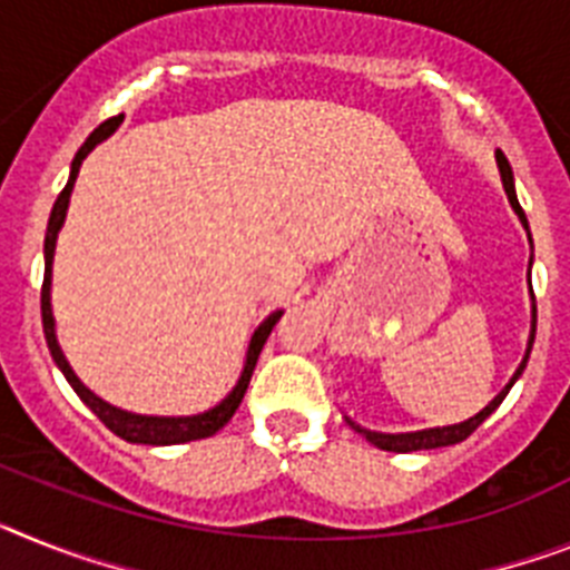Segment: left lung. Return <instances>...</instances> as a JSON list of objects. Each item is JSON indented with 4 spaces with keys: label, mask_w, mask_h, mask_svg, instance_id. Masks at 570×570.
Here are the masks:
<instances>
[{
    "label": "left lung",
    "mask_w": 570,
    "mask_h": 570,
    "mask_svg": "<svg viewBox=\"0 0 570 570\" xmlns=\"http://www.w3.org/2000/svg\"><path fill=\"white\" fill-rule=\"evenodd\" d=\"M495 161H499V174H501V185H504V194L507 199H510V208L515 212V217H519V223L524 226V232H528V240H530V226H528V217H524V212H521L519 205V196H515V185H513V167H510V161L504 159V153H495ZM530 246H533V240H530ZM530 263H533V257H530ZM530 336H528V351H524V358L519 362V367H515V374L510 376V382H507L504 389L499 391V394L492 396L490 405H484V409L478 411L475 417L463 420V423H455V425H434V429H420V432H396V434H389V432H371V429H365V425L353 423L351 417L347 420V425H351L353 432H358L362 438L367 440V443H374L376 449H385V452H423V449H440V446H455V443H461V440L470 438L472 432H475L478 425L484 423L487 417H490L492 411L499 409L501 403H504V396L510 394V389L515 385V380L521 376V371L528 367V358H530V351H533V338H537V298H533V286H530Z\"/></svg>",
    "instance_id": "left-lung-1"
}]
</instances>
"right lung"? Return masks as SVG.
Here are the masks:
<instances>
[{
  "label": "right lung",
  "mask_w": 570,
  "mask_h": 570,
  "mask_svg": "<svg viewBox=\"0 0 570 570\" xmlns=\"http://www.w3.org/2000/svg\"><path fill=\"white\" fill-rule=\"evenodd\" d=\"M124 115L118 118H109L92 130V136L86 138L83 147L75 153V159H71V170H69V181H66V188L60 190L57 196L55 208H51V217H49V228H46V248H42V255H46V277H42V295H40V309H42V333H46V342H49V351L51 358H55V365L63 371L66 382H69L75 394L83 400L89 409L98 414V420L107 425L109 432H115L121 440L127 443H145V446H176V443H190V440H203V438H212L217 434L228 420L234 417V411L240 409L243 403V394L248 389V380H252V371L257 365V356H261L263 344L269 338L272 327L277 324V318L284 315V309H275L269 318H263L261 327L255 330V336L248 342V351H246V362H243V371H240V380L228 391L223 400H219L214 409L208 411H199V414H185V417H156V414H136V411H124L118 405H109L107 400H100L95 391H89L83 382L78 380V374L71 371L69 358L63 356L60 351V342H57V330H55V313H51V266H55V248H57V234L63 228L66 223V212H69V199H71V188H75V179L80 174V165L100 141H107L118 127H121Z\"/></svg>",
  "instance_id": "right-lung-1"
}]
</instances>
